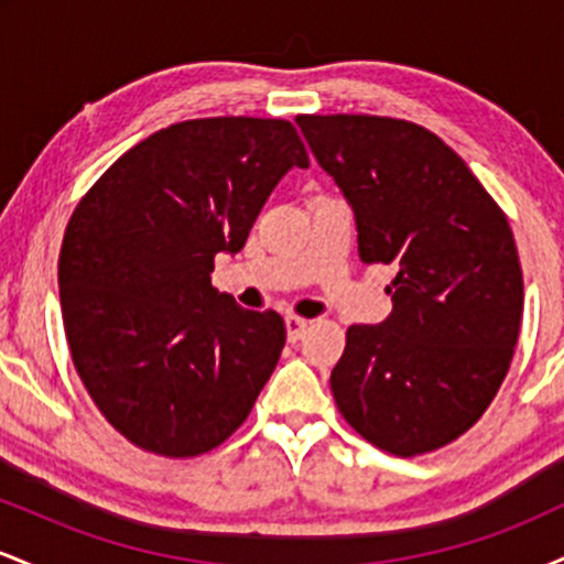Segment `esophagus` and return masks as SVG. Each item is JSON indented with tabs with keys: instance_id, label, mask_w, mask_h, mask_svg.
<instances>
[{
	"instance_id": "34e87169",
	"label": "esophagus",
	"mask_w": 564,
	"mask_h": 564,
	"mask_svg": "<svg viewBox=\"0 0 564 564\" xmlns=\"http://www.w3.org/2000/svg\"><path fill=\"white\" fill-rule=\"evenodd\" d=\"M310 321L304 318H296V315H286V334H289V341H300L304 332H307Z\"/></svg>"
}]
</instances>
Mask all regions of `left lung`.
<instances>
[{"mask_svg":"<svg viewBox=\"0 0 564 564\" xmlns=\"http://www.w3.org/2000/svg\"><path fill=\"white\" fill-rule=\"evenodd\" d=\"M334 177L366 264H390L392 313L349 326L332 371L341 416L394 456L462 437L507 377L522 268L507 215L453 148L387 116H296Z\"/></svg>","mask_w":564,"mask_h":564,"instance_id":"left-lung-1","label":"left lung"}]
</instances>
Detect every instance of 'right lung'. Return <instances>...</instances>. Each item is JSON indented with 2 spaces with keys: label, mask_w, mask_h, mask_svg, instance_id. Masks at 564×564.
Here are the masks:
<instances>
[{
  "label": "right lung",
  "mask_w": 564,
  "mask_h": 564,
  "mask_svg": "<svg viewBox=\"0 0 564 564\" xmlns=\"http://www.w3.org/2000/svg\"><path fill=\"white\" fill-rule=\"evenodd\" d=\"M291 121L217 116L138 142L79 200L57 260L70 358L102 416L170 458L217 448L249 416L286 345L273 310L212 286L289 170Z\"/></svg>",
  "instance_id": "1"
}]
</instances>
